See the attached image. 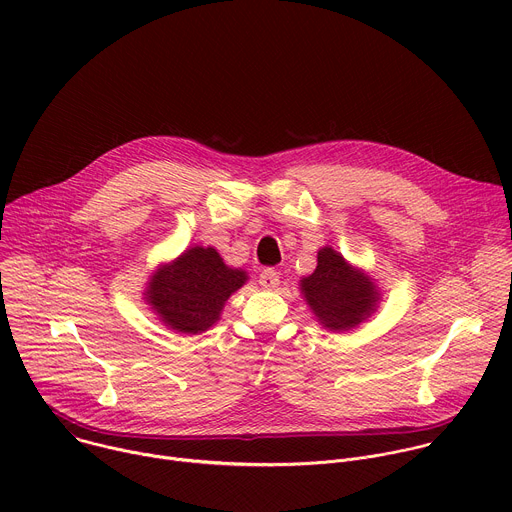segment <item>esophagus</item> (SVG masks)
<instances>
[{"instance_id":"34e87169","label":"esophagus","mask_w":512,"mask_h":512,"mask_svg":"<svg viewBox=\"0 0 512 512\" xmlns=\"http://www.w3.org/2000/svg\"><path fill=\"white\" fill-rule=\"evenodd\" d=\"M259 283L263 289H275L279 287V273L275 269H263L259 275Z\"/></svg>"}]
</instances>
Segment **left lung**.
<instances>
[{"label": "left lung", "instance_id": "obj_1", "mask_svg": "<svg viewBox=\"0 0 512 512\" xmlns=\"http://www.w3.org/2000/svg\"><path fill=\"white\" fill-rule=\"evenodd\" d=\"M300 291L312 314L330 332H346L369 320L379 304L377 281L348 263L330 245L318 251V267L300 279Z\"/></svg>", "mask_w": 512, "mask_h": 512}]
</instances>
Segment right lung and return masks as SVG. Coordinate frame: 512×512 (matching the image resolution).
<instances>
[{
  "label": "right lung",
  "mask_w": 512,
  "mask_h": 512,
  "mask_svg": "<svg viewBox=\"0 0 512 512\" xmlns=\"http://www.w3.org/2000/svg\"><path fill=\"white\" fill-rule=\"evenodd\" d=\"M247 279V271L229 267L214 247L194 245L156 267L143 302L170 330L200 334L221 320L227 300Z\"/></svg>",
  "instance_id": "1"
}]
</instances>
